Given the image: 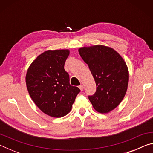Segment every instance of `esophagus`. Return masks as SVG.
I'll return each instance as SVG.
<instances>
[{"mask_svg":"<svg viewBox=\"0 0 153 153\" xmlns=\"http://www.w3.org/2000/svg\"><path fill=\"white\" fill-rule=\"evenodd\" d=\"M79 88V89H80V90H81V91H82V90H84V86H83V85H80Z\"/></svg>","mask_w":153,"mask_h":153,"instance_id":"34e87169","label":"esophagus"}]
</instances>
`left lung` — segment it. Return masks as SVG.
<instances>
[{
    "mask_svg": "<svg viewBox=\"0 0 153 153\" xmlns=\"http://www.w3.org/2000/svg\"><path fill=\"white\" fill-rule=\"evenodd\" d=\"M97 85L88 98L94 109L107 113L115 108L126 95L129 82L128 66L117 51L108 46L94 45L79 48Z\"/></svg>",
    "mask_w": 153,
    "mask_h": 153,
    "instance_id": "obj_1",
    "label": "left lung"
}]
</instances>
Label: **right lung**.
<instances>
[{"label":"right lung","mask_w":153,"mask_h":153,"mask_svg":"<svg viewBox=\"0 0 153 153\" xmlns=\"http://www.w3.org/2000/svg\"><path fill=\"white\" fill-rule=\"evenodd\" d=\"M69 55L68 49L44 52L31 63L25 76L30 97L51 117H61L68 114L80 92L69 84V74L64 69Z\"/></svg>","instance_id":"1"}]
</instances>
